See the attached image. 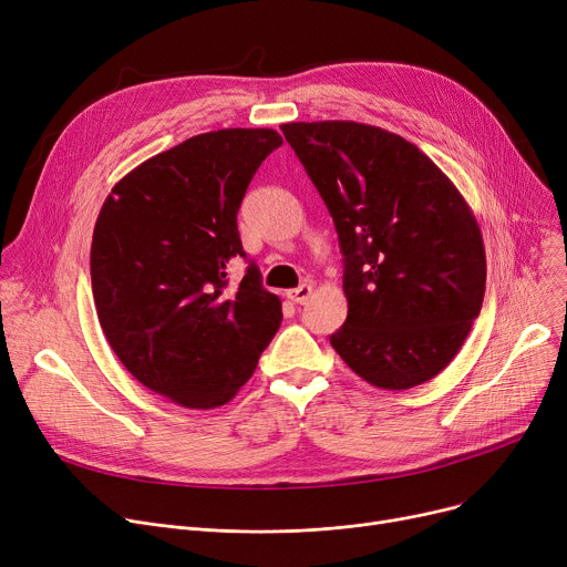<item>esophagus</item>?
Here are the masks:
<instances>
[{"mask_svg":"<svg viewBox=\"0 0 567 567\" xmlns=\"http://www.w3.org/2000/svg\"><path fill=\"white\" fill-rule=\"evenodd\" d=\"M285 296H287L291 303H306L310 296H312V285H301V287H296V289H287Z\"/></svg>","mask_w":567,"mask_h":567,"instance_id":"obj_1","label":"esophagus"}]
</instances>
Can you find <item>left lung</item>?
Segmentation results:
<instances>
[{"mask_svg":"<svg viewBox=\"0 0 567 567\" xmlns=\"http://www.w3.org/2000/svg\"><path fill=\"white\" fill-rule=\"evenodd\" d=\"M329 206L344 255L340 359L377 389L434 379L485 299V246L462 193L415 144L355 122L280 126Z\"/></svg>","mask_w":567,"mask_h":567,"instance_id":"8db88e82","label":"left lung"}]
</instances>
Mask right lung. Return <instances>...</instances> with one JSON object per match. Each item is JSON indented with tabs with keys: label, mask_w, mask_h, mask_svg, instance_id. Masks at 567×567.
<instances>
[{
	"label": "right lung",
	"mask_w": 567,
	"mask_h": 567,
	"mask_svg": "<svg viewBox=\"0 0 567 567\" xmlns=\"http://www.w3.org/2000/svg\"><path fill=\"white\" fill-rule=\"evenodd\" d=\"M274 128L195 135L144 161L99 214L92 291L116 359L148 391L186 409L227 404L252 377L282 321L255 264L238 287L227 266L246 257L238 206Z\"/></svg>",
	"instance_id": "right-lung-1"
}]
</instances>
